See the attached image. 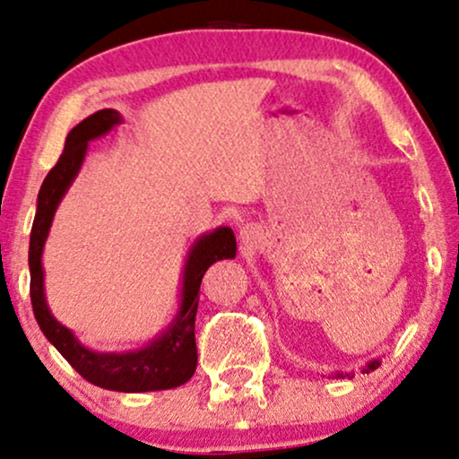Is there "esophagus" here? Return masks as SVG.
I'll use <instances>...</instances> for the list:
<instances>
[{
    "label": "esophagus",
    "instance_id": "1",
    "mask_svg": "<svg viewBox=\"0 0 459 459\" xmlns=\"http://www.w3.org/2000/svg\"><path fill=\"white\" fill-rule=\"evenodd\" d=\"M252 235H254V230L249 229V226H243V229H241V239L249 241V239H252Z\"/></svg>",
    "mask_w": 459,
    "mask_h": 459
}]
</instances>
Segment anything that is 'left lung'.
<instances>
[{"mask_svg":"<svg viewBox=\"0 0 459 459\" xmlns=\"http://www.w3.org/2000/svg\"><path fill=\"white\" fill-rule=\"evenodd\" d=\"M379 364H381V359H377V358L368 359V362H367V367L362 368V373H370V370L379 368ZM334 377H336V379H343V377H351V373H343V370H336Z\"/></svg>","mask_w":459,"mask_h":459,"instance_id":"obj_1","label":"left lung"}]
</instances>
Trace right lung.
Instances as JSON below:
<instances>
[{
	"instance_id": "right-lung-1",
	"label": "right lung",
	"mask_w": 459,
	"mask_h": 459,
	"mask_svg": "<svg viewBox=\"0 0 459 459\" xmlns=\"http://www.w3.org/2000/svg\"><path fill=\"white\" fill-rule=\"evenodd\" d=\"M123 116L116 109H100L75 125L65 139L61 159L46 176L38 195L36 220L29 239V273H31V305L38 326L72 367L92 385L114 392H156L186 384L196 368L195 317L199 307V288L205 271L222 258H235L237 241L229 226L196 237L188 249L182 271L179 307L169 326L152 341L131 351H95L80 343L72 330L56 320L48 309L44 292V243L48 239L56 207L75 176L82 169L86 150L92 139L106 135Z\"/></svg>"
}]
</instances>
